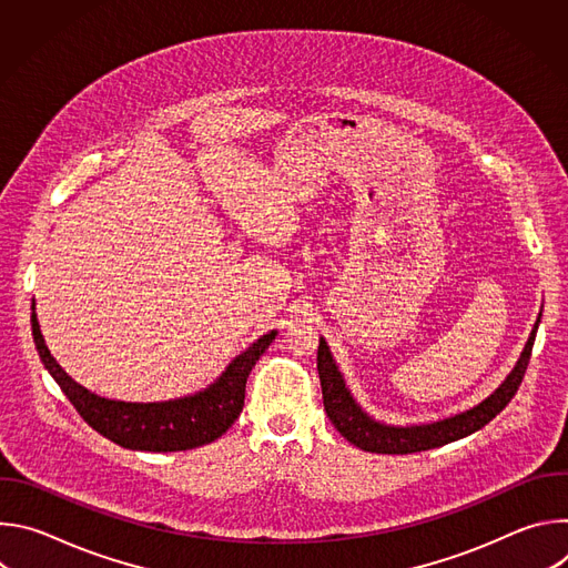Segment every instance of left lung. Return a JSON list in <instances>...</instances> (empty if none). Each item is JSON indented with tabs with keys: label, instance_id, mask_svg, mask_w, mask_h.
I'll use <instances>...</instances> for the list:
<instances>
[{
	"label": "left lung",
	"instance_id": "1",
	"mask_svg": "<svg viewBox=\"0 0 568 568\" xmlns=\"http://www.w3.org/2000/svg\"><path fill=\"white\" fill-rule=\"evenodd\" d=\"M539 316L521 351V357L517 359L515 368L499 384L495 393H490L483 402H478L476 407L463 414H456L436 423L409 425V427H393V425L377 423L359 407L339 373V366L331 355L326 339L321 337L318 351H316V371L321 379L323 407H326V414L335 425V429L348 443L373 454H414V452H425V449H434V447H443L447 443L460 440L488 425L493 418H497L508 407V402L515 397L530 362L535 335L539 328Z\"/></svg>",
	"mask_w": 568,
	"mask_h": 568
}]
</instances>
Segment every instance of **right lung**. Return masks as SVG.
Segmentation results:
<instances>
[{
    "label": "right lung",
    "instance_id": "1",
    "mask_svg": "<svg viewBox=\"0 0 568 568\" xmlns=\"http://www.w3.org/2000/svg\"><path fill=\"white\" fill-rule=\"evenodd\" d=\"M33 342L44 368L92 429L125 449L184 452L217 440L245 407V386L258 357L270 348L276 331L240 353L204 390L169 402H121L101 397L73 382L49 353L36 307L31 314Z\"/></svg>",
    "mask_w": 568,
    "mask_h": 568
}]
</instances>
